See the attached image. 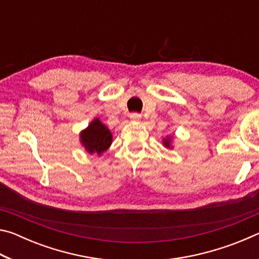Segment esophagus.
Segmentation results:
<instances>
[{
    "label": "esophagus",
    "instance_id": "esophagus-1",
    "mask_svg": "<svg viewBox=\"0 0 259 259\" xmlns=\"http://www.w3.org/2000/svg\"><path fill=\"white\" fill-rule=\"evenodd\" d=\"M140 117H142V115H140V114H138V113H131L130 114V119L134 120V121L139 120Z\"/></svg>",
    "mask_w": 259,
    "mask_h": 259
}]
</instances>
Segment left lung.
<instances>
[{"instance_id": "1", "label": "left lung", "mask_w": 259, "mask_h": 259, "mask_svg": "<svg viewBox=\"0 0 259 259\" xmlns=\"http://www.w3.org/2000/svg\"><path fill=\"white\" fill-rule=\"evenodd\" d=\"M163 143H164V146H166V147H170V138H165V139H163Z\"/></svg>"}]
</instances>
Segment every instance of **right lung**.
Listing matches in <instances>:
<instances>
[{
	"label": "right lung",
	"instance_id": "obj_1",
	"mask_svg": "<svg viewBox=\"0 0 259 259\" xmlns=\"http://www.w3.org/2000/svg\"><path fill=\"white\" fill-rule=\"evenodd\" d=\"M81 143L90 154L100 155L112 144V134L107 126L103 124L99 119H95L85 130L81 133Z\"/></svg>",
	"mask_w": 259,
	"mask_h": 259
}]
</instances>
